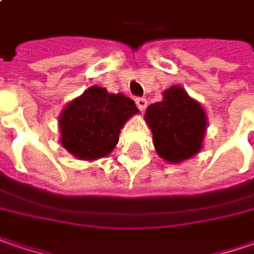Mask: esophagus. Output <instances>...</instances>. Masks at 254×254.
Segmentation results:
<instances>
[{
    "label": "esophagus",
    "instance_id": "34e87169",
    "mask_svg": "<svg viewBox=\"0 0 254 254\" xmlns=\"http://www.w3.org/2000/svg\"><path fill=\"white\" fill-rule=\"evenodd\" d=\"M136 105H137V108L140 111L146 110V107H147V101L146 98H142V97H139V98H136Z\"/></svg>",
    "mask_w": 254,
    "mask_h": 254
}]
</instances>
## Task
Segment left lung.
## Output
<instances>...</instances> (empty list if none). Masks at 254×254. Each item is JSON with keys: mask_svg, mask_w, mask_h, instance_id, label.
Listing matches in <instances>:
<instances>
[{"mask_svg": "<svg viewBox=\"0 0 254 254\" xmlns=\"http://www.w3.org/2000/svg\"><path fill=\"white\" fill-rule=\"evenodd\" d=\"M144 117L153 133L156 152L164 160L180 163L201 150L205 112L181 87L173 85L166 90L163 101L149 105Z\"/></svg>", "mask_w": 254, "mask_h": 254, "instance_id": "1", "label": "left lung"}]
</instances>
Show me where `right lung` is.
Instances as JSON below:
<instances>
[{
  "mask_svg": "<svg viewBox=\"0 0 254 254\" xmlns=\"http://www.w3.org/2000/svg\"><path fill=\"white\" fill-rule=\"evenodd\" d=\"M136 112L135 102L124 94L90 87L67 105L59 119L62 144L81 160L104 157L117 146L124 124Z\"/></svg>",
  "mask_w": 254,
  "mask_h": 254,
  "instance_id": "right-lung-1",
  "label": "right lung"
}]
</instances>
